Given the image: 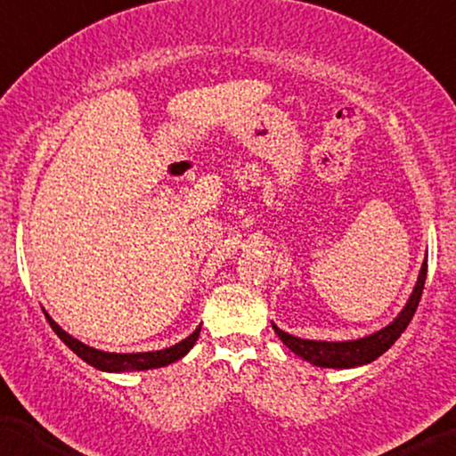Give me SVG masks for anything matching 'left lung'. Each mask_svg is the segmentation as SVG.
Instances as JSON below:
<instances>
[{
  "mask_svg": "<svg viewBox=\"0 0 456 456\" xmlns=\"http://www.w3.org/2000/svg\"><path fill=\"white\" fill-rule=\"evenodd\" d=\"M426 272L428 262L422 264L416 289H413L410 301H407L402 314L395 317V322L372 336L352 339V342H315V339H301L290 336L287 331L278 330L274 323H272V328H274L276 336L282 339L284 346H287L290 352H295L297 356L305 358L307 362L315 366H325V369H352V366L369 364L380 354H385V352L397 342V338L403 334L407 325H410L411 317L416 314L419 305V298H422Z\"/></svg>",
  "mask_w": 456,
  "mask_h": 456,
  "instance_id": "obj_1",
  "label": "left lung"
}]
</instances>
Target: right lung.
Masks as SVG:
<instances>
[{
    "mask_svg": "<svg viewBox=\"0 0 456 456\" xmlns=\"http://www.w3.org/2000/svg\"><path fill=\"white\" fill-rule=\"evenodd\" d=\"M46 322L51 323V328L54 334H57L61 339H63L65 346L76 352V354L86 360L87 364L96 366L100 370H108V372H122V370H149V369H161V366H167L180 360L184 354H188L190 348L196 344L200 334V325L196 328L192 334H190L186 339H182L180 344L169 346L166 350H155V352H137V354H117V352H102L96 348H90V346L81 344L79 339L71 338L67 331L59 328L57 323L53 322L49 314H45Z\"/></svg>",
    "mask_w": 456,
    "mask_h": 456,
    "instance_id": "1",
    "label": "right lung"
}]
</instances>
